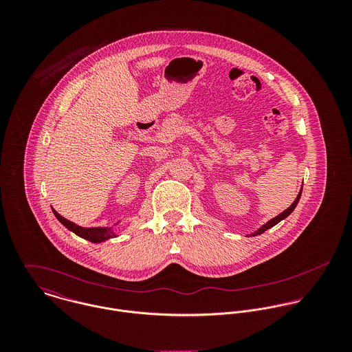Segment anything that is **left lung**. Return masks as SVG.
<instances>
[{
	"label": "left lung",
	"instance_id": "obj_1",
	"mask_svg": "<svg viewBox=\"0 0 352 352\" xmlns=\"http://www.w3.org/2000/svg\"><path fill=\"white\" fill-rule=\"evenodd\" d=\"M301 194H302V187L301 190H300V192H298V195H297V198H296V201L292 203V206L289 207V208H286L283 212H280L279 215H276L275 218H272V219H270L267 223H264L263 226H260L256 232H253L251 234H248V237H254V236H258V234H261V233H264L265 230H268V229H271L272 226H275L276 223H279L280 221H283L285 218H287L293 211H294V208L297 207V204H298V201L301 199Z\"/></svg>",
	"mask_w": 352,
	"mask_h": 352
}]
</instances>
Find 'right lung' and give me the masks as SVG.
Wrapping results in <instances>:
<instances>
[{"label": "right lung", "instance_id": "1", "mask_svg": "<svg viewBox=\"0 0 352 352\" xmlns=\"http://www.w3.org/2000/svg\"><path fill=\"white\" fill-rule=\"evenodd\" d=\"M52 212L54 215L56 217V219L65 226L67 228L70 232H73L74 234H77L78 237L81 239H85L91 243H95V244H99V243H104L109 239H113V237H118L119 234L115 232V226L119 223H115L113 226L111 228H82L66 218H63L60 214H58L54 208H52Z\"/></svg>", "mask_w": 352, "mask_h": 352}]
</instances>
